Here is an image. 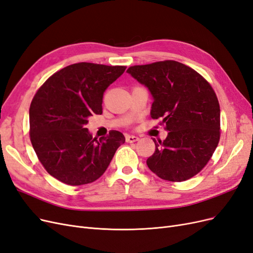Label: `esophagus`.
Instances as JSON below:
<instances>
[{"instance_id": "1", "label": "esophagus", "mask_w": 253, "mask_h": 253, "mask_svg": "<svg viewBox=\"0 0 253 253\" xmlns=\"http://www.w3.org/2000/svg\"><path fill=\"white\" fill-rule=\"evenodd\" d=\"M125 140L127 143H133L138 141V137L135 135H130V134H126L125 135Z\"/></svg>"}]
</instances>
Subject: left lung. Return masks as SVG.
Listing matches in <instances>:
<instances>
[{
	"label": "left lung",
	"mask_w": 253,
	"mask_h": 253,
	"mask_svg": "<svg viewBox=\"0 0 253 253\" xmlns=\"http://www.w3.org/2000/svg\"><path fill=\"white\" fill-rule=\"evenodd\" d=\"M153 96L152 119H162L168 135L153 140L147 166L163 180H189L207 165L221 136V111L213 88L199 72L176 61L127 69Z\"/></svg>",
	"instance_id": "obj_1"
}]
</instances>
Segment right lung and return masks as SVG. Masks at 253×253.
<instances>
[{
  "label": "right lung",
  "mask_w": 253,
  "mask_h": 253,
  "mask_svg": "<svg viewBox=\"0 0 253 253\" xmlns=\"http://www.w3.org/2000/svg\"><path fill=\"white\" fill-rule=\"evenodd\" d=\"M125 69L72 64L38 89L29 108L30 141L41 164L56 180L70 186L94 182L125 143L117 130L96 141L85 128L91 116L102 115L105 90Z\"/></svg>",
  "instance_id": "1"
}]
</instances>
